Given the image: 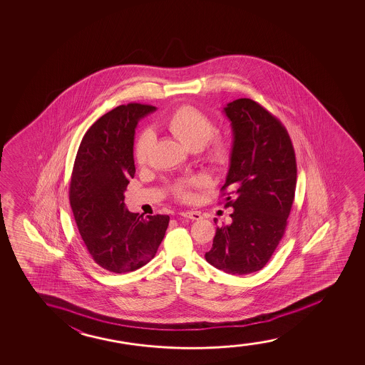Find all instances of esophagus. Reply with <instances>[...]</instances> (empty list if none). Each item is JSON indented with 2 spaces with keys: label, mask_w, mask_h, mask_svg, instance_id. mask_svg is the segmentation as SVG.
Returning <instances> with one entry per match:
<instances>
[{
  "label": "esophagus",
  "mask_w": 365,
  "mask_h": 365,
  "mask_svg": "<svg viewBox=\"0 0 365 365\" xmlns=\"http://www.w3.org/2000/svg\"><path fill=\"white\" fill-rule=\"evenodd\" d=\"M180 215H182V217H185V218H188V220H202V215H200V212H195V210H185V212H180Z\"/></svg>",
  "instance_id": "1"
}]
</instances>
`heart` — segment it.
<instances>
[{
  "instance_id": "1",
  "label": "heart",
  "mask_w": 365,
  "mask_h": 365,
  "mask_svg": "<svg viewBox=\"0 0 365 365\" xmlns=\"http://www.w3.org/2000/svg\"><path fill=\"white\" fill-rule=\"evenodd\" d=\"M165 128L180 140L188 150H203V158L215 168H223L230 163L233 152V143L227 135L213 133L215 122L203 110L192 106H180L165 120ZM155 138L150 130L142 132L135 142L133 157L138 165H145L150 157ZM200 178L177 180L170 190L180 200L192 198V188L200 185Z\"/></svg>"
}]
</instances>
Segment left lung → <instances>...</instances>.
I'll return each instance as SVG.
<instances>
[{"instance_id":"left-lung-1","label":"left lung","mask_w":365,"mask_h":365,"mask_svg":"<svg viewBox=\"0 0 365 365\" xmlns=\"http://www.w3.org/2000/svg\"><path fill=\"white\" fill-rule=\"evenodd\" d=\"M233 130V152L222 187L230 225L217 227L205 260L228 274L262 269L288 225L297 185V160L288 130L275 115L250 100L225 107Z\"/></svg>"}]
</instances>
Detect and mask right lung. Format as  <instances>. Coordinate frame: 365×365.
Listing matches in <instances>:
<instances>
[{
  "mask_svg": "<svg viewBox=\"0 0 365 365\" xmlns=\"http://www.w3.org/2000/svg\"><path fill=\"white\" fill-rule=\"evenodd\" d=\"M153 110L140 103L115 107L91 125L76 155L68 190L76 225L92 259L113 273L147 264L170 223L168 215L143 217L123 203L135 173V125Z\"/></svg>",
  "mask_w": 365,
  "mask_h": 365,
  "instance_id": "obj_1",
  "label": "right lung"
}]
</instances>
